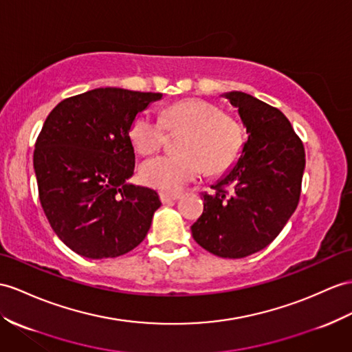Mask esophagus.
<instances>
[{"mask_svg": "<svg viewBox=\"0 0 352 352\" xmlns=\"http://www.w3.org/2000/svg\"><path fill=\"white\" fill-rule=\"evenodd\" d=\"M160 199L164 204H168L171 201H176L177 199H181V194H168V192H161Z\"/></svg>", "mask_w": 352, "mask_h": 352, "instance_id": "1", "label": "esophagus"}]
</instances>
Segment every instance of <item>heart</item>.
I'll list each match as a JSON object with an SVG mask.
<instances>
[{
    "mask_svg": "<svg viewBox=\"0 0 352 352\" xmlns=\"http://www.w3.org/2000/svg\"><path fill=\"white\" fill-rule=\"evenodd\" d=\"M170 131H185L179 143L182 153L149 158L140 166V179L162 192H177L208 170L217 175L227 170L242 151L241 125L233 118L203 100H184L167 107L162 119L151 111L134 118L130 139L142 153L162 148Z\"/></svg>",
    "mask_w": 352,
    "mask_h": 352,
    "instance_id": "heart-1",
    "label": "heart"
}]
</instances>
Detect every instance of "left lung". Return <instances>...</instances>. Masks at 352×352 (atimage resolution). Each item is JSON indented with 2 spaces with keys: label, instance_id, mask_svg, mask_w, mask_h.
<instances>
[{
  "label": "left lung",
  "instance_id": "8db88e82",
  "mask_svg": "<svg viewBox=\"0 0 352 352\" xmlns=\"http://www.w3.org/2000/svg\"><path fill=\"white\" fill-rule=\"evenodd\" d=\"M246 128L241 158L203 194L194 241L222 258H243L275 241L293 215L302 190L305 149L287 116L250 94H222ZM228 190H226L225 188Z\"/></svg>",
  "mask_w": 352,
  "mask_h": 352
}]
</instances>
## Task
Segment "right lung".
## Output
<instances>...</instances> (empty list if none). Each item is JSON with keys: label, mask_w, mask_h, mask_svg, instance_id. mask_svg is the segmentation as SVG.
<instances>
[{"label": "right lung", "mask_w": 352, "mask_h": 352, "mask_svg": "<svg viewBox=\"0 0 352 352\" xmlns=\"http://www.w3.org/2000/svg\"><path fill=\"white\" fill-rule=\"evenodd\" d=\"M161 98L160 92L97 88L63 100L43 124L34 151L40 203L76 254L115 258L146 237L161 201L153 190L128 182L135 166L130 128Z\"/></svg>", "instance_id": "add662e5"}]
</instances>
